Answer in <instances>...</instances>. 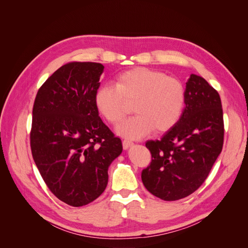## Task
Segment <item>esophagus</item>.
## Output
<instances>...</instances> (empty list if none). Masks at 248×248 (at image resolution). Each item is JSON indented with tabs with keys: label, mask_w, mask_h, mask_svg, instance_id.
<instances>
[{
	"label": "esophagus",
	"mask_w": 248,
	"mask_h": 248,
	"mask_svg": "<svg viewBox=\"0 0 248 248\" xmlns=\"http://www.w3.org/2000/svg\"><path fill=\"white\" fill-rule=\"evenodd\" d=\"M132 145H133V142L130 141V140H126V139H124V140L123 141V147H124V150L129 149L130 147H132Z\"/></svg>",
	"instance_id": "1"
}]
</instances>
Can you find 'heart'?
Returning a JSON list of instances; mask_svg holds the SVG:
<instances>
[{
  "label": "heart",
  "instance_id": "heart-1",
  "mask_svg": "<svg viewBox=\"0 0 248 248\" xmlns=\"http://www.w3.org/2000/svg\"><path fill=\"white\" fill-rule=\"evenodd\" d=\"M133 104L136 115L117 125L116 132L137 139L166 132L178 123L186 106V88L178 79L158 70L138 67L120 73L114 85H101L94 94L97 111L110 124L122 122Z\"/></svg>",
  "mask_w": 248,
  "mask_h": 248
}]
</instances>
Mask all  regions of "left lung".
Returning a JSON list of instances; mask_svg holds the SVG:
<instances>
[{
  "label": "left lung",
  "instance_id": "obj_1",
  "mask_svg": "<svg viewBox=\"0 0 248 248\" xmlns=\"http://www.w3.org/2000/svg\"><path fill=\"white\" fill-rule=\"evenodd\" d=\"M224 123L220 95L208 82L190 75L186 108L160 140L145 143L152 155L141 180L151 194L166 201L186 198L205 181L223 148Z\"/></svg>",
  "mask_w": 248,
  "mask_h": 248
}]
</instances>
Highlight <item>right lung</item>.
<instances>
[{"instance_id":"add662e5","label":"right lung","mask_w":248,"mask_h":248,"mask_svg":"<svg viewBox=\"0 0 248 248\" xmlns=\"http://www.w3.org/2000/svg\"><path fill=\"white\" fill-rule=\"evenodd\" d=\"M104 68L91 62L66 63L44 82L33 104V160L51 193L75 207L104 193L108 169L123 152L122 140L94 104Z\"/></svg>"}]
</instances>
